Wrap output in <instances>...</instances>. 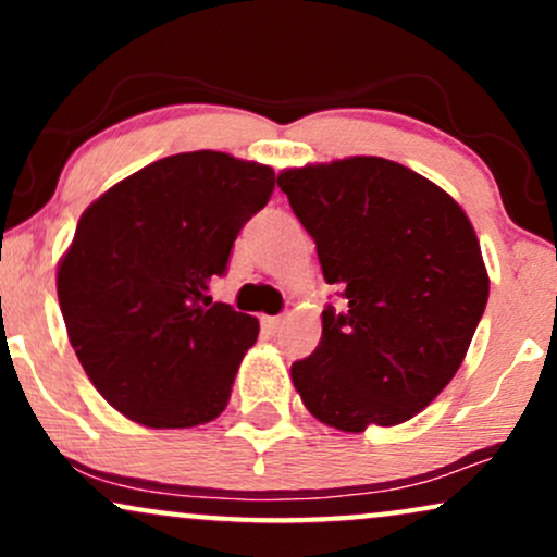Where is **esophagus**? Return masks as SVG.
<instances>
[{"label":"esophagus","instance_id":"34e87169","mask_svg":"<svg viewBox=\"0 0 557 557\" xmlns=\"http://www.w3.org/2000/svg\"><path fill=\"white\" fill-rule=\"evenodd\" d=\"M261 327L274 335V332L283 327V317H261Z\"/></svg>","mask_w":557,"mask_h":557}]
</instances>
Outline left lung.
Returning <instances> with one entry per match:
<instances>
[{"instance_id": "8db88e82", "label": "left lung", "mask_w": 557, "mask_h": 557, "mask_svg": "<svg viewBox=\"0 0 557 557\" xmlns=\"http://www.w3.org/2000/svg\"><path fill=\"white\" fill-rule=\"evenodd\" d=\"M277 185L345 298L290 367L300 400L354 434L413 419L456 376L487 306L474 225L440 185L382 157L290 168Z\"/></svg>"}]
</instances>
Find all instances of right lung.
Masks as SVG:
<instances>
[{
  "label": "right lung",
  "instance_id": "1",
  "mask_svg": "<svg viewBox=\"0 0 557 557\" xmlns=\"http://www.w3.org/2000/svg\"><path fill=\"white\" fill-rule=\"evenodd\" d=\"M272 190L267 164L188 151L133 172L81 214L57 298L83 372L114 411L151 430L225 411L259 319L207 290Z\"/></svg>",
  "mask_w": 557,
  "mask_h": 557
}]
</instances>
